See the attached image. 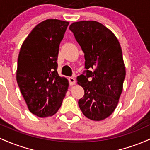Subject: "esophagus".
I'll return each instance as SVG.
<instances>
[{"mask_svg":"<svg viewBox=\"0 0 150 150\" xmlns=\"http://www.w3.org/2000/svg\"><path fill=\"white\" fill-rule=\"evenodd\" d=\"M69 84L71 86L74 85L76 83V79L74 77H69Z\"/></svg>","mask_w":150,"mask_h":150,"instance_id":"obj_1","label":"esophagus"}]
</instances>
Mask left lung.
Wrapping results in <instances>:
<instances>
[{
	"label": "left lung",
	"mask_w": 150,
	"mask_h": 150,
	"mask_svg": "<svg viewBox=\"0 0 150 150\" xmlns=\"http://www.w3.org/2000/svg\"><path fill=\"white\" fill-rule=\"evenodd\" d=\"M69 30L86 60V75L77 77V83L84 89L79 105L88 119L104 120L115 110L122 91L126 72L120 45L115 35L98 22H76Z\"/></svg>",
	"instance_id": "1"
}]
</instances>
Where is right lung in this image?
Segmentation results:
<instances>
[{
	"instance_id": "add662e5",
	"label": "right lung",
	"mask_w": 150,
	"mask_h": 150,
	"mask_svg": "<svg viewBox=\"0 0 150 150\" xmlns=\"http://www.w3.org/2000/svg\"><path fill=\"white\" fill-rule=\"evenodd\" d=\"M69 23L48 19L33 28L22 45L18 59L16 79L34 115H54L61 107L69 81L57 73L59 44Z\"/></svg>"
}]
</instances>
